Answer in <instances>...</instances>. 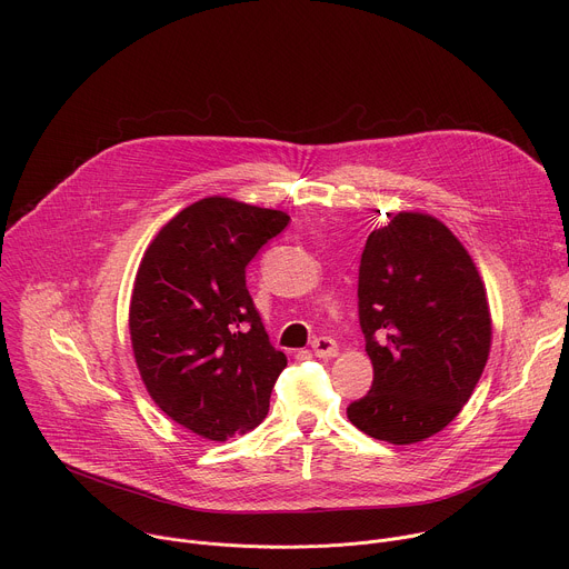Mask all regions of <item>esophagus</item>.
<instances>
[{"instance_id": "34e87169", "label": "esophagus", "mask_w": 569, "mask_h": 569, "mask_svg": "<svg viewBox=\"0 0 569 569\" xmlns=\"http://www.w3.org/2000/svg\"><path fill=\"white\" fill-rule=\"evenodd\" d=\"M312 351L317 358H336L338 356V345L331 338H315L312 340Z\"/></svg>"}]
</instances>
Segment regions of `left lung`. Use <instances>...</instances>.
Here are the masks:
<instances>
[{"instance_id": "left-lung-1", "label": "left lung", "mask_w": 569, "mask_h": 569, "mask_svg": "<svg viewBox=\"0 0 569 569\" xmlns=\"http://www.w3.org/2000/svg\"><path fill=\"white\" fill-rule=\"evenodd\" d=\"M387 218L367 238L358 277L373 382L347 417L373 439L408 446L461 412L493 329L486 288L459 238L430 213Z\"/></svg>"}]
</instances>
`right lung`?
<instances>
[{"label":"right lung","mask_w":569,"mask_h":569,"mask_svg":"<svg viewBox=\"0 0 569 569\" xmlns=\"http://www.w3.org/2000/svg\"><path fill=\"white\" fill-rule=\"evenodd\" d=\"M290 216L202 198L148 246L130 299V340L157 408L209 441L254 430L286 369L246 286V268Z\"/></svg>","instance_id":"1"}]
</instances>
